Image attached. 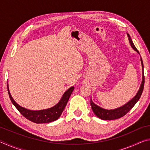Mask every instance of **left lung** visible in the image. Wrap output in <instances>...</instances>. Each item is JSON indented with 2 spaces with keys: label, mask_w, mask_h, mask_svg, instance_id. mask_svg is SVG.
<instances>
[{
  "label": "left lung",
  "mask_w": 150,
  "mask_h": 150,
  "mask_svg": "<svg viewBox=\"0 0 150 150\" xmlns=\"http://www.w3.org/2000/svg\"><path fill=\"white\" fill-rule=\"evenodd\" d=\"M128 37L129 40V42H130L132 47L134 50L136 51L138 54H139L138 50L136 49L135 45H134L130 35L128 34ZM141 62L142 65V72H143V75H143V77H142V82L140 86V88H139L138 93L136 94V95L134 96V97L130 101H129L128 103H126V105L121 106V107L114 109V110H106V109L100 108V106L95 105L91 98V108H92L93 112L95 113V115L97 116V117L105 120H115V119H118L122 117V116L126 115V114L134 107V106L136 105V103L138 102V100L139 99V98H140L142 92H143L144 87V79H145V78H144V65H143V62H142V58H141Z\"/></svg>",
  "instance_id": "8db88e82"
}]
</instances>
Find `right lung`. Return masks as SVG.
Segmentation results:
<instances>
[{"label": "right lung", "mask_w": 150, "mask_h": 150, "mask_svg": "<svg viewBox=\"0 0 150 150\" xmlns=\"http://www.w3.org/2000/svg\"><path fill=\"white\" fill-rule=\"evenodd\" d=\"M7 88H8V95L10 98H11L12 103L18 109L20 113L22 116H24L25 118H27L28 120L32 121L34 123L39 124L49 123L51 122L56 120L59 118L62 112L64 110L66 105H67L68 100H69L70 96L71 95L73 89H74V87H71L66 92H65L59 102L56 105L54 106V107L46 109V110L37 111L28 110V109L24 108L18 105L11 96L8 89V86H7Z\"/></svg>", "instance_id": "1"}]
</instances>
